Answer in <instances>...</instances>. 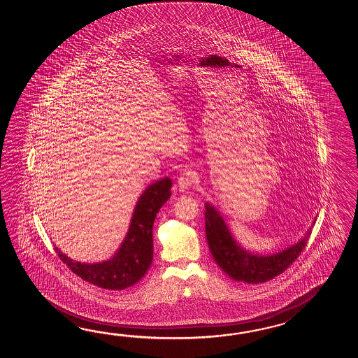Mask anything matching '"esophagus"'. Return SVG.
<instances>
[{
    "mask_svg": "<svg viewBox=\"0 0 358 358\" xmlns=\"http://www.w3.org/2000/svg\"><path fill=\"white\" fill-rule=\"evenodd\" d=\"M196 180V176L193 174V171L190 170H184L179 179H178V185H179V189L185 190L189 188L190 185Z\"/></svg>",
    "mask_w": 358,
    "mask_h": 358,
    "instance_id": "1",
    "label": "esophagus"
}]
</instances>
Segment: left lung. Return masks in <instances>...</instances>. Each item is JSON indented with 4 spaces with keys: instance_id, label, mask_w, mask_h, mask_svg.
<instances>
[{
    "instance_id": "obj_1",
    "label": "left lung",
    "mask_w": 358,
    "mask_h": 358,
    "mask_svg": "<svg viewBox=\"0 0 358 358\" xmlns=\"http://www.w3.org/2000/svg\"><path fill=\"white\" fill-rule=\"evenodd\" d=\"M206 236L213 259L224 273L236 282L259 284L282 274L298 259L308 242L310 231L298 243L275 255L261 256L245 251L236 243L220 213L206 203Z\"/></svg>"
}]
</instances>
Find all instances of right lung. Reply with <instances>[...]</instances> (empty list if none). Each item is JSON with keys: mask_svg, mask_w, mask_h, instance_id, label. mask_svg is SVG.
Here are the masks:
<instances>
[{"mask_svg": "<svg viewBox=\"0 0 358 358\" xmlns=\"http://www.w3.org/2000/svg\"><path fill=\"white\" fill-rule=\"evenodd\" d=\"M170 188L171 180L169 178L145 188L138 199L127 236L113 259L99 264H82L55 248L61 261L79 278L99 288L122 290L134 285L151 266L153 222L161 206L171 196Z\"/></svg>", "mask_w": 358, "mask_h": 358, "instance_id": "1", "label": "right lung"}]
</instances>
